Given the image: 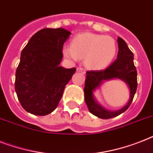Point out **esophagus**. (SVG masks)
Instances as JSON below:
<instances>
[{"instance_id": "1", "label": "esophagus", "mask_w": 153, "mask_h": 153, "mask_svg": "<svg viewBox=\"0 0 153 153\" xmlns=\"http://www.w3.org/2000/svg\"><path fill=\"white\" fill-rule=\"evenodd\" d=\"M77 71H79V72H82V74H85V69H84V68H80V67L77 68Z\"/></svg>"}]
</instances>
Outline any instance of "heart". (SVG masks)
Returning <instances> with one entry per match:
<instances>
[{"label": "heart", "instance_id": "heart-1", "mask_svg": "<svg viewBox=\"0 0 153 153\" xmlns=\"http://www.w3.org/2000/svg\"><path fill=\"white\" fill-rule=\"evenodd\" d=\"M63 53L71 60L77 61L79 59H85L87 67L100 69L109 65L115 59L117 45L109 36L82 33L73 38L71 45H64Z\"/></svg>", "mask_w": 153, "mask_h": 153}]
</instances>
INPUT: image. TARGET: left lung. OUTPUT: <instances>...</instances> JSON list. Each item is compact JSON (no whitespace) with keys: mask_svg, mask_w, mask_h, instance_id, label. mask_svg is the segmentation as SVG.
Segmentation results:
<instances>
[{"mask_svg":"<svg viewBox=\"0 0 153 153\" xmlns=\"http://www.w3.org/2000/svg\"><path fill=\"white\" fill-rule=\"evenodd\" d=\"M117 42L119 47L117 59L105 70L90 71L86 72L84 88L85 101L90 113L103 120L116 117L126 111L137 90V70L134 64V54L123 38H118ZM114 78L123 80L128 85L130 97L125 106L116 111H111L105 109L97 102L93 93L105 80Z\"/></svg>","mask_w":153,"mask_h":153,"instance_id":"left-lung-1","label":"left lung"}]
</instances>
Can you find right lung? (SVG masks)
I'll use <instances>...</instances> for the list:
<instances>
[{
    "label": "right lung",
    "mask_w": 153,
    "mask_h": 153,
    "mask_svg": "<svg viewBox=\"0 0 153 153\" xmlns=\"http://www.w3.org/2000/svg\"><path fill=\"white\" fill-rule=\"evenodd\" d=\"M71 35L64 28H45L32 36L22 51L15 89L27 112L46 115L58 106L76 68L59 66L63 46Z\"/></svg>",
    "instance_id": "obj_1"
}]
</instances>
